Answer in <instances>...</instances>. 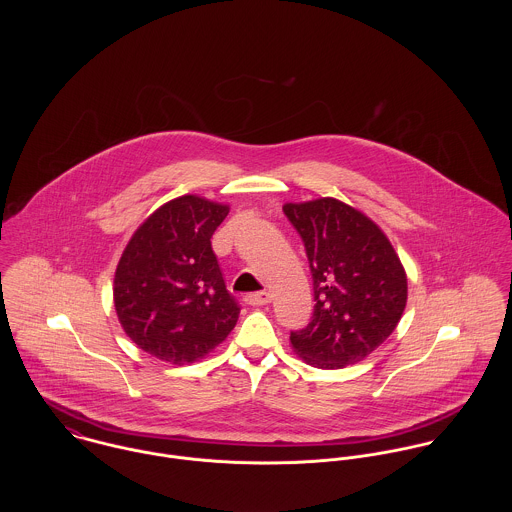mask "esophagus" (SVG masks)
I'll return each instance as SVG.
<instances>
[{
    "label": "esophagus",
    "instance_id": "1",
    "mask_svg": "<svg viewBox=\"0 0 512 512\" xmlns=\"http://www.w3.org/2000/svg\"><path fill=\"white\" fill-rule=\"evenodd\" d=\"M244 301L252 307H260V305H268L272 301V295H270V292L248 293L244 297Z\"/></svg>",
    "mask_w": 512,
    "mask_h": 512
}]
</instances>
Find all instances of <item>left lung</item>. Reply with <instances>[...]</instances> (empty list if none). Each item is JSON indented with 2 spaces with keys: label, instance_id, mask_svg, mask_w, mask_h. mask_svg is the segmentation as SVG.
Returning a JSON list of instances; mask_svg holds the SVG:
<instances>
[{
  "label": "left lung",
  "instance_id": "obj_1",
  "mask_svg": "<svg viewBox=\"0 0 512 512\" xmlns=\"http://www.w3.org/2000/svg\"><path fill=\"white\" fill-rule=\"evenodd\" d=\"M313 278L311 321L290 333L295 353L317 368L368 357L396 329L408 297L406 272L384 232L337 199L288 203Z\"/></svg>",
  "mask_w": 512,
  "mask_h": 512
}]
</instances>
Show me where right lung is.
Returning a JSON list of instances; mask_svg holds the SVG:
<instances>
[{
    "label": "right lung",
    "mask_w": 512,
    "mask_h": 512,
    "mask_svg": "<svg viewBox=\"0 0 512 512\" xmlns=\"http://www.w3.org/2000/svg\"><path fill=\"white\" fill-rule=\"evenodd\" d=\"M228 207L185 195L159 207L128 242L114 303L128 337L171 365L211 353L240 313L226 290L211 238Z\"/></svg>",
    "instance_id": "obj_1"
}]
</instances>
